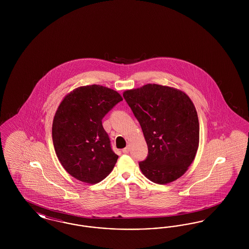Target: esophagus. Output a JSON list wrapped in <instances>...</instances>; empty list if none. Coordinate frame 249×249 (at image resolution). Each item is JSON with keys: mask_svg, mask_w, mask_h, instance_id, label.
<instances>
[{"mask_svg": "<svg viewBox=\"0 0 249 249\" xmlns=\"http://www.w3.org/2000/svg\"><path fill=\"white\" fill-rule=\"evenodd\" d=\"M130 149V145H127L125 148H123V149H122V152H123L124 154H127V153H129Z\"/></svg>", "mask_w": 249, "mask_h": 249, "instance_id": "esophagus-1", "label": "esophagus"}]
</instances>
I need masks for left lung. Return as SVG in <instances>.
Returning a JSON list of instances; mask_svg holds the SVG:
<instances>
[{
    "mask_svg": "<svg viewBox=\"0 0 249 249\" xmlns=\"http://www.w3.org/2000/svg\"><path fill=\"white\" fill-rule=\"evenodd\" d=\"M123 97L139 121L148 147L139 162L144 177L164 185L182 177L199 146L200 127L189 96L177 89L147 84Z\"/></svg>",
    "mask_w": 249,
    "mask_h": 249,
    "instance_id": "1",
    "label": "left lung"
}]
</instances>
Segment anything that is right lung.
Instances as JSON below:
<instances>
[{"label":"right lung","mask_w":249,"mask_h":249,"mask_svg":"<svg viewBox=\"0 0 249 249\" xmlns=\"http://www.w3.org/2000/svg\"><path fill=\"white\" fill-rule=\"evenodd\" d=\"M121 101L117 91L91 85L75 89L60 103L52 139L61 165L71 177L97 184L112 172L119 156L112 150L102 120Z\"/></svg>","instance_id":"obj_1"}]
</instances>
